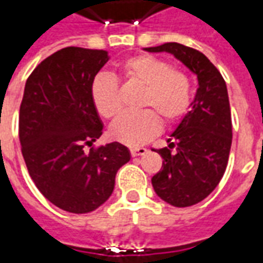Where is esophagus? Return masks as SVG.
Instances as JSON below:
<instances>
[{
  "label": "esophagus",
  "mask_w": 263,
  "mask_h": 263,
  "mask_svg": "<svg viewBox=\"0 0 263 263\" xmlns=\"http://www.w3.org/2000/svg\"><path fill=\"white\" fill-rule=\"evenodd\" d=\"M148 152L146 148H131V155L135 158V156H142Z\"/></svg>",
  "instance_id": "1"
}]
</instances>
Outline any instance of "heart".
<instances>
[{
	"label": "heart",
	"mask_w": 263,
	"mask_h": 263,
	"mask_svg": "<svg viewBox=\"0 0 263 263\" xmlns=\"http://www.w3.org/2000/svg\"><path fill=\"white\" fill-rule=\"evenodd\" d=\"M121 74L134 84L142 87L139 112H126L118 117L109 126V135L118 142L139 146L160 129L162 120L171 124L179 120L190 104V81L187 76L173 70L165 60L152 54H138L126 59L120 66ZM90 94L98 114L114 118L121 111L117 81L108 74H98L90 87Z\"/></svg>",
	"instance_id": "b5f03b06"
}]
</instances>
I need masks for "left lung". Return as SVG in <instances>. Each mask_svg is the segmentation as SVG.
Here are the masks:
<instances>
[{
  "mask_svg": "<svg viewBox=\"0 0 263 263\" xmlns=\"http://www.w3.org/2000/svg\"><path fill=\"white\" fill-rule=\"evenodd\" d=\"M143 50L173 54L197 77L196 96L167 139L169 148L156 151L163 165L152 177L155 193L163 201L175 207L194 205L217 187L228 163L232 124L227 84L196 49L169 42Z\"/></svg>",
  "mask_w": 263,
  "mask_h": 263,
  "instance_id": "8db88e82",
  "label": "left lung"
}]
</instances>
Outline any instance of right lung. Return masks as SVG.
<instances>
[{
	"instance_id": "right-lung-1",
	"label": "right lung",
	"mask_w": 263,
	"mask_h": 263,
	"mask_svg": "<svg viewBox=\"0 0 263 263\" xmlns=\"http://www.w3.org/2000/svg\"><path fill=\"white\" fill-rule=\"evenodd\" d=\"M108 60L107 50L60 49L32 71L21 103L20 139L32 180L50 203L74 214L105 203L131 159L120 142L84 151L103 135L90 87Z\"/></svg>"
}]
</instances>
